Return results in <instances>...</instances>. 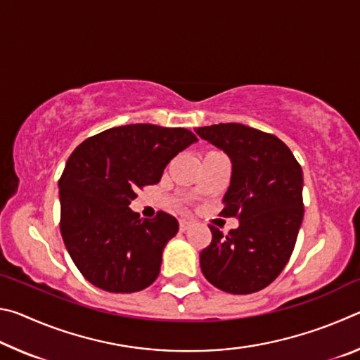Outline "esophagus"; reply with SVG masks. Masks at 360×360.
<instances>
[{"label": "esophagus", "instance_id": "obj_1", "mask_svg": "<svg viewBox=\"0 0 360 360\" xmlns=\"http://www.w3.org/2000/svg\"><path fill=\"white\" fill-rule=\"evenodd\" d=\"M192 222L191 221H186V219H181L179 221V230L181 231H186L188 227H191Z\"/></svg>", "mask_w": 360, "mask_h": 360}]
</instances>
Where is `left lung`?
<instances>
[{
  "label": "left lung",
  "mask_w": 360,
  "mask_h": 360,
  "mask_svg": "<svg viewBox=\"0 0 360 360\" xmlns=\"http://www.w3.org/2000/svg\"><path fill=\"white\" fill-rule=\"evenodd\" d=\"M231 160L224 217H236L227 235L210 225L212 240L200 252L205 278L217 289L245 295L278 278L294 251L303 219V173L281 139L243 124L195 130Z\"/></svg>",
  "instance_id": "8db88e82"
}]
</instances>
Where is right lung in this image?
Here are the masks:
<instances>
[{"mask_svg":"<svg viewBox=\"0 0 360 360\" xmlns=\"http://www.w3.org/2000/svg\"><path fill=\"white\" fill-rule=\"evenodd\" d=\"M198 141L191 130L152 124L115 127L72 150L60 187V230L82 276L103 290L131 294L155 281L178 221L158 211L141 219L129 206L157 184L173 157Z\"/></svg>","mask_w":360,"mask_h":360,"instance_id":"right-lung-1","label":"right lung"}]
</instances>
